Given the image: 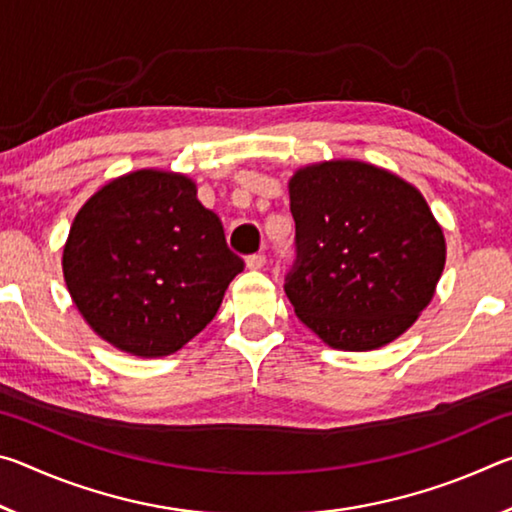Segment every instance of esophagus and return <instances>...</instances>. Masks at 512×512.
I'll return each instance as SVG.
<instances>
[{
  "instance_id": "esophagus-1",
  "label": "esophagus",
  "mask_w": 512,
  "mask_h": 512,
  "mask_svg": "<svg viewBox=\"0 0 512 512\" xmlns=\"http://www.w3.org/2000/svg\"><path fill=\"white\" fill-rule=\"evenodd\" d=\"M264 264H266V255H262V253H253L246 257V266L250 268V271H259Z\"/></svg>"
}]
</instances>
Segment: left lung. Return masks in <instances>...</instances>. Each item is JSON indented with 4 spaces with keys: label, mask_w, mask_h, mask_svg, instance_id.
I'll list each match as a JSON object with an SVG mask.
<instances>
[{
    "label": "left lung",
    "mask_w": 512,
    "mask_h": 512,
    "mask_svg": "<svg viewBox=\"0 0 512 512\" xmlns=\"http://www.w3.org/2000/svg\"><path fill=\"white\" fill-rule=\"evenodd\" d=\"M296 262L284 291L327 345L375 350L429 305L445 237L413 185L366 162L300 169L289 183Z\"/></svg>",
    "instance_id": "8db88e82"
}]
</instances>
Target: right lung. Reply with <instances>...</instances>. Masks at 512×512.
<instances>
[{"instance_id":"add662e5","label":"right lung","mask_w":512,"mask_h":512,"mask_svg":"<svg viewBox=\"0 0 512 512\" xmlns=\"http://www.w3.org/2000/svg\"><path fill=\"white\" fill-rule=\"evenodd\" d=\"M244 259L187 176L135 171L101 187L69 230L63 273L101 339L167 357L210 323Z\"/></svg>"}]
</instances>
